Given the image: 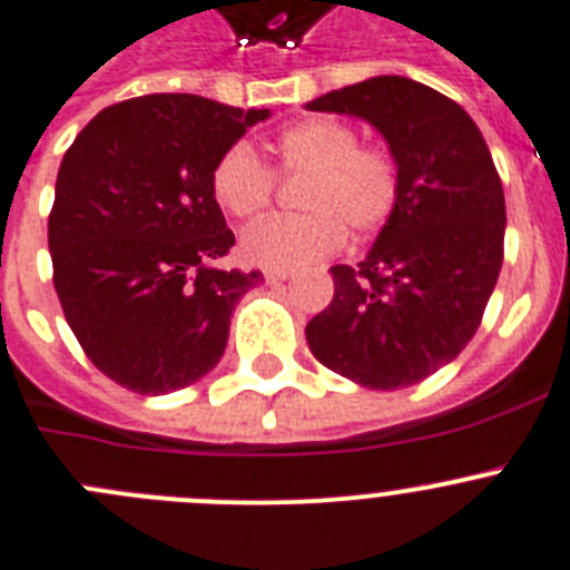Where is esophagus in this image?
I'll return each instance as SVG.
<instances>
[{
  "label": "esophagus",
  "mask_w": 570,
  "mask_h": 570,
  "mask_svg": "<svg viewBox=\"0 0 570 570\" xmlns=\"http://www.w3.org/2000/svg\"><path fill=\"white\" fill-rule=\"evenodd\" d=\"M289 269H266V273H264V278L266 281H269V284H278V281H286V278H289Z\"/></svg>",
  "instance_id": "obj_1"
}]
</instances>
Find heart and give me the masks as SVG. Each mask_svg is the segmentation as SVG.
<instances>
[{"label":"heart","mask_w":570,"mask_h":570,"mask_svg":"<svg viewBox=\"0 0 570 570\" xmlns=\"http://www.w3.org/2000/svg\"><path fill=\"white\" fill-rule=\"evenodd\" d=\"M281 176H306L297 187L304 213L273 215L240 238V255L266 269H301L337 253L346 227L355 235L381 233L397 213L403 170L389 145L361 141V130L337 116H315L275 138ZM215 204L233 218L264 213L278 176L247 141L218 156L209 176Z\"/></svg>","instance_id":"heart-1"}]
</instances>
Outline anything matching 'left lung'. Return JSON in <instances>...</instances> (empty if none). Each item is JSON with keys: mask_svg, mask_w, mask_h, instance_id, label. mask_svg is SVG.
Listing matches in <instances>:
<instances>
[{"mask_svg": "<svg viewBox=\"0 0 570 570\" xmlns=\"http://www.w3.org/2000/svg\"><path fill=\"white\" fill-rule=\"evenodd\" d=\"M361 116L400 158L397 213L306 323L312 355L366 389H406L460 355L502 266L505 196L469 112L406 76H374L309 101Z\"/></svg>", "mask_w": 570, "mask_h": 570, "instance_id": "1", "label": "left lung"}]
</instances>
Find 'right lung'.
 <instances>
[{
  "label": "right lung",
  "mask_w": 570,
  "mask_h": 570,
  "mask_svg": "<svg viewBox=\"0 0 570 570\" xmlns=\"http://www.w3.org/2000/svg\"><path fill=\"white\" fill-rule=\"evenodd\" d=\"M269 110L193 94L110 105L61 158L48 218L53 286L76 341L136 394L202 381L261 269H215L233 249L209 176Z\"/></svg>",
  "instance_id": "obj_1"
}]
</instances>
